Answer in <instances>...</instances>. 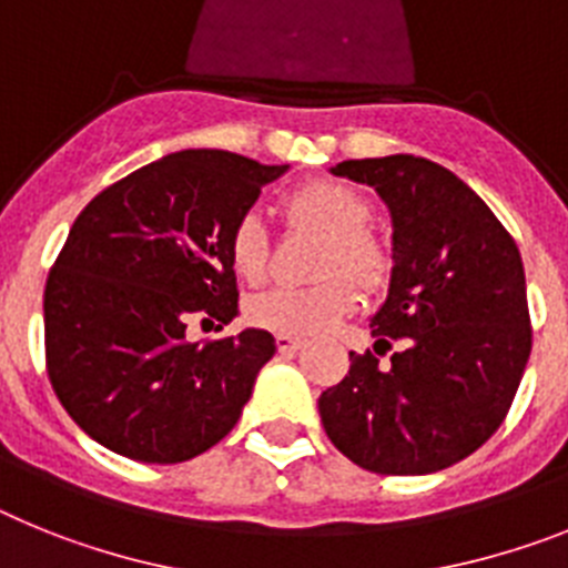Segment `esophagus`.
I'll list each match as a JSON object with an SVG mask.
<instances>
[{
    "mask_svg": "<svg viewBox=\"0 0 568 568\" xmlns=\"http://www.w3.org/2000/svg\"><path fill=\"white\" fill-rule=\"evenodd\" d=\"M300 348H303V339L285 337V334H277V352H280V354H297Z\"/></svg>",
    "mask_w": 568,
    "mask_h": 568,
    "instance_id": "obj_1",
    "label": "esophagus"
}]
</instances>
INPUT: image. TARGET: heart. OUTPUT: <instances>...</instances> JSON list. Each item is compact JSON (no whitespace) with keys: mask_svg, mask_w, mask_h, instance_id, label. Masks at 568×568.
<instances>
[{"mask_svg":"<svg viewBox=\"0 0 568 568\" xmlns=\"http://www.w3.org/2000/svg\"><path fill=\"white\" fill-rule=\"evenodd\" d=\"M291 223L312 225L328 234L323 277L348 274L354 283L374 291L383 288L392 274V256L377 236L366 229L372 205L357 189L339 180H314L285 196ZM231 268L245 283H263L268 274L271 236L256 214L240 216L229 236ZM357 288L345 277L312 288H271L245 305L251 325L285 337H317L332 332L339 320L357 312Z\"/></svg>","mask_w":568,"mask_h":568,"instance_id":"heart-1","label":"heart"}]
</instances>
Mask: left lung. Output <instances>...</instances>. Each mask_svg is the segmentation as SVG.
I'll return each mask as SVG.
<instances>
[{
    "instance_id": "obj_1",
    "label": "left lung",
    "mask_w": 568,
    "mask_h": 568,
    "mask_svg": "<svg viewBox=\"0 0 568 568\" xmlns=\"http://www.w3.org/2000/svg\"><path fill=\"white\" fill-rule=\"evenodd\" d=\"M332 171L383 196L394 268L372 317L374 354H348V374L320 394L323 428L366 471L432 475L477 452L515 400L531 352L520 251L489 205L437 162L394 154ZM392 338L402 352L379 369L376 354Z\"/></svg>"
}]
</instances>
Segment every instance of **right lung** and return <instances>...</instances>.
<instances>
[{
	"label": "right lung",
	"instance_id": "right-lung-1",
	"mask_svg": "<svg viewBox=\"0 0 568 568\" xmlns=\"http://www.w3.org/2000/svg\"><path fill=\"white\" fill-rule=\"evenodd\" d=\"M288 165L176 151L88 202L45 283V363L59 403L100 446L182 463L236 426L268 332L189 343L191 320L236 317L229 236Z\"/></svg>",
	"mask_w": 568,
	"mask_h": 568
}]
</instances>
